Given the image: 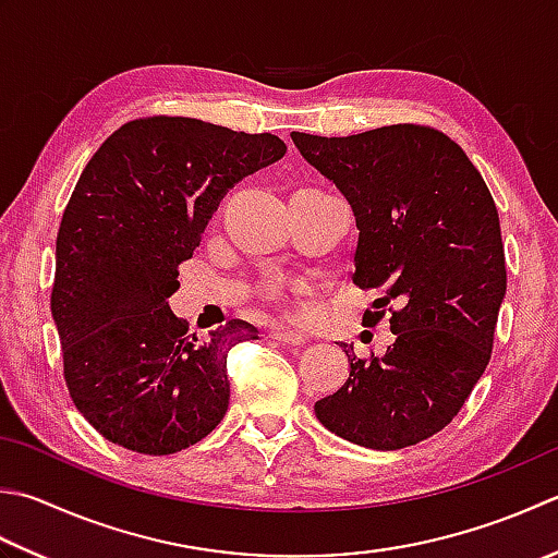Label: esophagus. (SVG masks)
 <instances>
[{
	"label": "esophagus",
	"mask_w": 558,
	"mask_h": 558,
	"mask_svg": "<svg viewBox=\"0 0 558 558\" xmlns=\"http://www.w3.org/2000/svg\"><path fill=\"white\" fill-rule=\"evenodd\" d=\"M270 338H272V341L282 343V345H302L304 341H307V336H304V333L288 331V329H276V331H270Z\"/></svg>",
	"instance_id": "esophagus-1"
}]
</instances>
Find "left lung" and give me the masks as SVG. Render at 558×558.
I'll use <instances>...</instances> for the list:
<instances>
[{
	"instance_id": "left-lung-1",
	"label": "left lung",
	"mask_w": 558,
	"mask_h": 558,
	"mask_svg": "<svg viewBox=\"0 0 558 558\" xmlns=\"http://www.w3.org/2000/svg\"><path fill=\"white\" fill-rule=\"evenodd\" d=\"M290 137L351 203L353 282L381 292L377 310L391 304L395 333L381 357L341 343L351 375L314 403L316 418L369 450L416 445L460 413L490 360L506 298L496 203L464 149L428 125Z\"/></svg>"
}]
</instances>
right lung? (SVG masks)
Segmentation results:
<instances>
[{
    "label": "right lung",
    "mask_w": 558,
    "mask_h": 558,
    "mask_svg": "<svg viewBox=\"0 0 558 558\" xmlns=\"http://www.w3.org/2000/svg\"><path fill=\"white\" fill-rule=\"evenodd\" d=\"M286 151L270 133L155 116L120 125L86 163L60 222L50 310L70 397L106 440L173 454L225 418L227 355L258 329L232 319L198 338L169 298L227 191Z\"/></svg>",
    "instance_id": "1"
}]
</instances>
